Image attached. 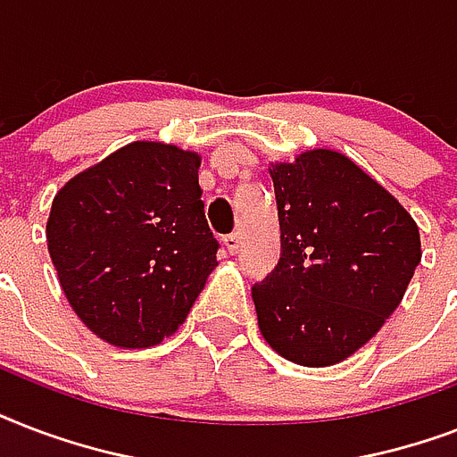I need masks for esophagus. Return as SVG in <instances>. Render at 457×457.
Listing matches in <instances>:
<instances>
[{
    "mask_svg": "<svg viewBox=\"0 0 457 457\" xmlns=\"http://www.w3.org/2000/svg\"><path fill=\"white\" fill-rule=\"evenodd\" d=\"M222 244H225L228 253H237V251H239V244H242V237L237 235V232H232V235H228L222 239Z\"/></svg>",
    "mask_w": 457,
    "mask_h": 457,
    "instance_id": "1",
    "label": "esophagus"
}]
</instances>
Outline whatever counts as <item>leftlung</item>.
<instances>
[{
	"mask_svg": "<svg viewBox=\"0 0 457 457\" xmlns=\"http://www.w3.org/2000/svg\"><path fill=\"white\" fill-rule=\"evenodd\" d=\"M279 218L278 268L253 285L272 351L327 368L362 348L403 301L422 261L418 222L394 194L334 149L268 168Z\"/></svg>",
	"mask_w": 457,
	"mask_h": 457,
	"instance_id": "left-lung-1",
	"label": "left lung"
}]
</instances>
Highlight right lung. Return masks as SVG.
<instances>
[{"instance_id": "add662e5", "label": "right lung", "mask_w": 457, "mask_h": 457, "mask_svg": "<svg viewBox=\"0 0 457 457\" xmlns=\"http://www.w3.org/2000/svg\"><path fill=\"white\" fill-rule=\"evenodd\" d=\"M201 156L132 142L61 187L46 246L89 332L149 348L178 332L218 265L199 187Z\"/></svg>"}]
</instances>
